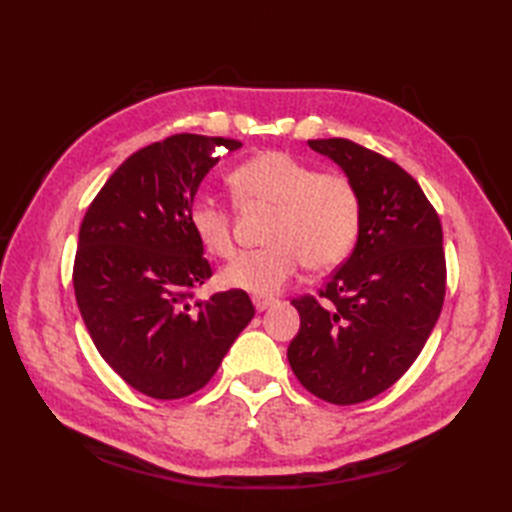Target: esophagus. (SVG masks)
<instances>
[{
	"label": "esophagus",
	"instance_id": "obj_1",
	"mask_svg": "<svg viewBox=\"0 0 512 512\" xmlns=\"http://www.w3.org/2000/svg\"><path fill=\"white\" fill-rule=\"evenodd\" d=\"M253 303H255V310L257 312H264L270 306H275V299H270V297H253Z\"/></svg>",
	"mask_w": 512,
	"mask_h": 512
}]
</instances>
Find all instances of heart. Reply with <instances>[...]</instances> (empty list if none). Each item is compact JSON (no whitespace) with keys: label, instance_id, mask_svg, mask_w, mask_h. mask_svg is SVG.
I'll list each match as a JSON object with an SVG mask.
<instances>
[{"label":"heart","instance_id":"b5f03b06","mask_svg":"<svg viewBox=\"0 0 512 512\" xmlns=\"http://www.w3.org/2000/svg\"><path fill=\"white\" fill-rule=\"evenodd\" d=\"M237 206H275L268 246L244 250L220 273V284L255 297L275 295L306 262L312 270L339 266L361 231V195L343 173H321L317 165L288 151H264L228 173ZM189 226L211 255L235 250L233 211L213 198H198Z\"/></svg>","mask_w":512,"mask_h":512}]
</instances>
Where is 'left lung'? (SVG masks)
<instances>
[{
	"mask_svg": "<svg viewBox=\"0 0 512 512\" xmlns=\"http://www.w3.org/2000/svg\"><path fill=\"white\" fill-rule=\"evenodd\" d=\"M361 195L356 246L325 290L292 301L301 328L288 361L310 394L356 405L383 394L416 361L447 288L442 224L420 184L396 162L345 138L308 140Z\"/></svg>",
	"mask_w": 512,
	"mask_h": 512,
	"instance_id": "8db88e82",
	"label": "left lung"
}]
</instances>
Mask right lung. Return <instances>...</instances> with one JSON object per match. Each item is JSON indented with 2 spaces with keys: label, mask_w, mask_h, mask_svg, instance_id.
<instances>
[{
  "label": "right lung",
  "mask_w": 512,
  "mask_h": 512,
  "mask_svg": "<svg viewBox=\"0 0 512 512\" xmlns=\"http://www.w3.org/2000/svg\"><path fill=\"white\" fill-rule=\"evenodd\" d=\"M239 140L176 134L118 167L90 204L74 295L96 350L136 391L176 400L202 389L255 308L244 290L193 299L213 275L189 226L200 182Z\"/></svg>",
  "instance_id": "add662e5"
}]
</instances>
